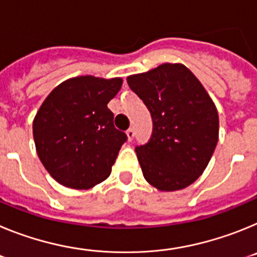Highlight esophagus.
I'll return each instance as SVG.
<instances>
[{
  "label": "esophagus",
  "mask_w": 257,
  "mask_h": 257,
  "mask_svg": "<svg viewBox=\"0 0 257 257\" xmlns=\"http://www.w3.org/2000/svg\"><path fill=\"white\" fill-rule=\"evenodd\" d=\"M126 134H127V138H128V142H133L134 136H135V130H134L133 127H130V128L126 131Z\"/></svg>",
  "instance_id": "1"
}]
</instances>
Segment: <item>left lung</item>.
I'll use <instances>...</instances> for the list:
<instances>
[{
    "label": "left lung",
    "mask_w": 257,
    "mask_h": 257,
    "mask_svg": "<svg viewBox=\"0 0 257 257\" xmlns=\"http://www.w3.org/2000/svg\"><path fill=\"white\" fill-rule=\"evenodd\" d=\"M127 83L144 101L153 133L135 148L145 180L162 192L184 189L207 167L219 139L215 104L183 64H162Z\"/></svg>",
    "instance_id": "obj_1"
}]
</instances>
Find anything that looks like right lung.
Masks as SVG:
<instances>
[{
	"label": "right lung",
	"mask_w": 257,
	"mask_h": 257,
	"mask_svg": "<svg viewBox=\"0 0 257 257\" xmlns=\"http://www.w3.org/2000/svg\"><path fill=\"white\" fill-rule=\"evenodd\" d=\"M121 85V78L74 77L54 88L41 105L33 121L36 149L61 185L88 189L110 175L127 142L108 108Z\"/></svg>",
	"instance_id": "right-lung-1"
}]
</instances>
